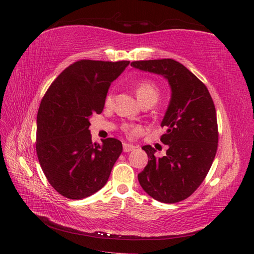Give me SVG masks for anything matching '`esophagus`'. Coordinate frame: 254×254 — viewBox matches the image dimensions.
Masks as SVG:
<instances>
[{
    "mask_svg": "<svg viewBox=\"0 0 254 254\" xmlns=\"http://www.w3.org/2000/svg\"><path fill=\"white\" fill-rule=\"evenodd\" d=\"M136 147L134 146L132 144H128V143H123V152L124 153H128V152H132V150L135 149Z\"/></svg>",
    "mask_w": 254,
    "mask_h": 254,
    "instance_id": "esophagus-1",
    "label": "esophagus"
}]
</instances>
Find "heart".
Listing matches in <instances>:
<instances>
[{
    "label": "heart",
    "mask_w": 254,
    "mask_h": 254,
    "mask_svg": "<svg viewBox=\"0 0 254 254\" xmlns=\"http://www.w3.org/2000/svg\"><path fill=\"white\" fill-rule=\"evenodd\" d=\"M135 93L139 101H144L146 99H155L157 100L159 97V88L157 87L154 82H150V80H141L136 84L135 87ZM113 101V95L112 93H109L106 96L105 99V104L106 106H110ZM123 130L127 132H131L134 130V127L132 126H128V124H126L123 126Z\"/></svg>",
    "instance_id": "obj_1"
}]
</instances>
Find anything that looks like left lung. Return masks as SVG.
Returning <instances> with one entry per match:
<instances>
[{"instance_id":"8db88e82","label":"left lung","mask_w":254,"mask_h":254,"mask_svg":"<svg viewBox=\"0 0 254 254\" xmlns=\"http://www.w3.org/2000/svg\"><path fill=\"white\" fill-rule=\"evenodd\" d=\"M131 66L164 76L171 98L160 141L168 146L163 157L150 145L142 148L148 163L137 178L149 196L163 203L186 199L201 186L217 150L216 110L208 89L195 75L172 59L134 61Z\"/></svg>"}]
</instances>
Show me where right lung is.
<instances>
[{
	"instance_id": "1",
	"label": "right lung",
	"mask_w": 254,
	"mask_h": 254,
	"mask_svg": "<svg viewBox=\"0 0 254 254\" xmlns=\"http://www.w3.org/2000/svg\"><path fill=\"white\" fill-rule=\"evenodd\" d=\"M130 61L79 60L59 75L37 115L36 150L57 192L82 199L99 191L122 153L117 138L91 142L89 118L102 112L111 83Z\"/></svg>"
}]
</instances>
